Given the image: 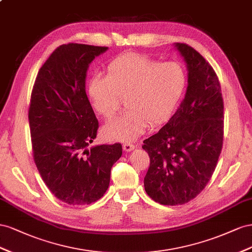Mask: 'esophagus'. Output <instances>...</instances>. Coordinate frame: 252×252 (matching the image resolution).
Returning a JSON list of instances; mask_svg holds the SVG:
<instances>
[{"label": "esophagus", "mask_w": 252, "mask_h": 252, "mask_svg": "<svg viewBox=\"0 0 252 252\" xmlns=\"http://www.w3.org/2000/svg\"><path fill=\"white\" fill-rule=\"evenodd\" d=\"M135 149V146L132 145V143H125L124 145V150L126 152H130V151H133Z\"/></svg>", "instance_id": "1"}]
</instances>
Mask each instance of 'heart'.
I'll return each mask as SVG.
<instances>
[{"label": "heart", "mask_w": 252, "mask_h": 252, "mask_svg": "<svg viewBox=\"0 0 252 252\" xmlns=\"http://www.w3.org/2000/svg\"><path fill=\"white\" fill-rule=\"evenodd\" d=\"M187 85V71L177 61L160 62L151 57L126 54L114 59L106 75L89 83L92 105L104 118L113 117L125 98L126 110L103 127L109 139L130 142L152 126L168 120Z\"/></svg>", "instance_id": "obj_1"}]
</instances>
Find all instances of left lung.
Returning a JSON list of instances; mask_svg holds the SVG:
<instances>
[{
	"label": "left lung",
	"mask_w": 252,
	"mask_h": 252,
	"mask_svg": "<svg viewBox=\"0 0 252 252\" xmlns=\"http://www.w3.org/2000/svg\"><path fill=\"white\" fill-rule=\"evenodd\" d=\"M188 69V86L175 114L143 140L150 156L148 195L161 205H183L196 197L217 168L224 138V101L212 66L193 47L176 43Z\"/></svg>",
	"instance_id": "8db88e82"
}]
</instances>
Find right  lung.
I'll use <instances>...</instances> for the list:
<instances>
[{
    "mask_svg": "<svg viewBox=\"0 0 252 252\" xmlns=\"http://www.w3.org/2000/svg\"><path fill=\"white\" fill-rule=\"evenodd\" d=\"M107 47L68 43L43 64L32 92V154L43 182L68 205H90L109 188L111 169L122 155L120 143L89 145L98 120L85 92L89 65Z\"/></svg>",
    "mask_w": 252,
    "mask_h": 252,
    "instance_id": "obj_1",
    "label": "right lung"
}]
</instances>
